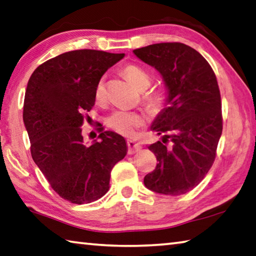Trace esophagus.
<instances>
[{
	"mask_svg": "<svg viewBox=\"0 0 256 256\" xmlns=\"http://www.w3.org/2000/svg\"><path fill=\"white\" fill-rule=\"evenodd\" d=\"M141 144H138L136 142H134L132 140H128V154H134V153H136L138 151L141 150Z\"/></svg>",
	"mask_w": 256,
	"mask_h": 256,
	"instance_id": "obj_1",
	"label": "esophagus"
}]
</instances>
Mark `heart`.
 Instances as JSON below:
<instances>
[{"label":"heart","instance_id":"1","mask_svg":"<svg viewBox=\"0 0 256 256\" xmlns=\"http://www.w3.org/2000/svg\"><path fill=\"white\" fill-rule=\"evenodd\" d=\"M122 72L138 90H144L151 85L152 77L146 69L134 64L124 66ZM94 96L97 103H103L106 98V84L105 76H102L96 82ZM143 100L151 110H159L164 103V92L161 90H153L143 94ZM146 122V118L142 113L136 110H118L110 114L106 118L108 126L114 132L124 136H133L138 128H141Z\"/></svg>","mask_w":256,"mask_h":256}]
</instances>
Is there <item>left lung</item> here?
Returning <instances> with one entry per match:
<instances>
[{
  "label": "left lung",
  "mask_w": 256,
  "mask_h": 256,
  "mask_svg": "<svg viewBox=\"0 0 256 256\" xmlns=\"http://www.w3.org/2000/svg\"><path fill=\"white\" fill-rule=\"evenodd\" d=\"M161 74L168 90L166 108L152 131L164 140L151 144L158 164L144 176L152 192L179 196L192 190L212 168L222 131V100L210 64L189 46L162 42L133 50ZM170 140L172 146L165 143Z\"/></svg>",
  "instance_id": "obj_1"
}]
</instances>
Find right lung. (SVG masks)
Wrapping results in <instances>:
<instances>
[{
  "mask_svg": "<svg viewBox=\"0 0 256 256\" xmlns=\"http://www.w3.org/2000/svg\"><path fill=\"white\" fill-rule=\"evenodd\" d=\"M124 54L82 49L41 64L32 74L23 104V122L32 159L56 192L72 204L95 202L108 192L110 171L126 156L120 134L98 128L100 142L84 144L97 80Z\"/></svg>",
  "mask_w": 256,
  "mask_h": 256,
  "instance_id": "add662e5",
  "label": "right lung"
}]
</instances>
